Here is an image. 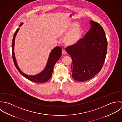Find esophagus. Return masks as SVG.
Instances as JSON below:
<instances>
[{
	"label": "esophagus",
	"instance_id": "34e87169",
	"mask_svg": "<svg viewBox=\"0 0 122 122\" xmlns=\"http://www.w3.org/2000/svg\"><path fill=\"white\" fill-rule=\"evenodd\" d=\"M62 54L63 55H65V54H66V51H65V50L64 49H63L62 50Z\"/></svg>",
	"mask_w": 122,
	"mask_h": 122
}]
</instances>
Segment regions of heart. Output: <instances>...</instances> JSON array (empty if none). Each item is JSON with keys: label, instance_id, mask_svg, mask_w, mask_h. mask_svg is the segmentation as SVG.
Here are the masks:
<instances>
[{"label": "heart", "instance_id": "heart-1", "mask_svg": "<svg viewBox=\"0 0 122 122\" xmlns=\"http://www.w3.org/2000/svg\"><path fill=\"white\" fill-rule=\"evenodd\" d=\"M77 23L73 22L68 26L67 30L71 29L63 38L64 42L67 45H73L79 42L83 34V30L80 26H76Z\"/></svg>", "mask_w": 122, "mask_h": 122}]
</instances>
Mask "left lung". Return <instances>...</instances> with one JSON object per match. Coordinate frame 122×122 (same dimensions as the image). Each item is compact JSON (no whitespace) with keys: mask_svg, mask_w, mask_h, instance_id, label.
I'll use <instances>...</instances> for the list:
<instances>
[{"mask_svg":"<svg viewBox=\"0 0 122 122\" xmlns=\"http://www.w3.org/2000/svg\"><path fill=\"white\" fill-rule=\"evenodd\" d=\"M90 24L91 27L84 37L66 48L72 60V77L80 82L90 79L101 71L107 52V42L103 28L92 20Z\"/></svg>","mask_w":122,"mask_h":122,"instance_id":"left-lung-1","label":"left lung"}]
</instances>
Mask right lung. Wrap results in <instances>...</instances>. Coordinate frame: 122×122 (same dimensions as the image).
<instances>
[{
	"mask_svg": "<svg viewBox=\"0 0 122 122\" xmlns=\"http://www.w3.org/2000/svg\"><path fill=\"white\" fill-rule=\"evenodd\" d=\"M23 23H21L19 26H20ZM19 28H18L14 34L13 41H12V57H13V59L14 62L15 67L16 68L18 71L20 73L21 75H22L24 77L29 79L30 81L34 82L36 83H45L47 82L51 77L54 66L55 63H56V62L60 58L61 55V52H62L61 48L60 46H57L55 47L53 49H52V52L50 53L46 65L45 69L43 70V71L34 76H30V75H26L23 73L20 70L18 66L17 63L16 62V60L15 57V54L14 52L15 38L16 35L18 31H19Z\"/></svg>",
	"mask_w": 122,
	"mask_h": 122,
	"instance_id": "add662e5",
	"label": "right lung"
}]
</instances>
